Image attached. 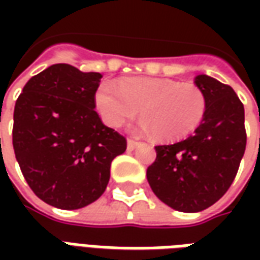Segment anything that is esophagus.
I'll return each instance as SVG.
<instances>
[{"label": "esophagus", "mask_w": 260, "mask_h": 260, "mask_svg": "<svg viewBox=\"0 0 260 260\" xmlns=\"http://www.w3.org/2000/svg\"><path fill=\"white\" fill-rule=\"evenodd\" d=\"M138 145H139L138 142L132 141V139H128V142H126V149H128L129 152H132V150H135Z\"/></svg>", "instance_id": "obj_1"}]
</instances>
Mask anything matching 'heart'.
Returning a JSON list of instances; mask_svg holds the SVG:
<instances>
[{
  "label": "heart",
  "mask_w": 260,
  "mask_h": 260,
  "mask_svg": "<svg viewBox=\"0 0 260 260\" xmlns=\"http://www.w3.org/2000/svg\"><path fill=\"white\" fill-rule=\"evenodd\" d=\"M96 106L103 121L118 128L139 113L136 126L142 135H154L157 141L175 142L201 125L206 115L205 91L193 83L160 78H132L117 86L103 82L96 91Z\"/></svg>",
  "instance_id": "1"
}]
</instances>
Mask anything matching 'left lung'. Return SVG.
<instances>
[{
	"label": "left lung",
	"instance_id": "1",
	"mask_svg": "<svg viewBox=\"0 0 260 260\" xmlns=\"http://www.w3.org/2000/svg\"><path fill=\"white\" fill-rule=\"evenodd\" d=\"M195 85L206 94L205 118L185 141L154 147L146 173L154 195L184 213L202 212L229 191L246 146L244 106L233 87L207 75Z\"/></svg>",
	"mask_w": 260,
	"mask_h": 260
}]
</instances>
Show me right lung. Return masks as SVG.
Here are the masks:
<instances>
[{
    "instance_id": "1",
    "label": "right lung",
    "mask_w": 260,
    "mask_h": 260,
    "mask_svg": "<svg viewBox=\"0 0 260 260\" xmlns=\"http://www.w3.org/2000/svg\"><path fill=\"white\" fill-rule=\"evenodd\" d=\"M99 72L54 64L29 79L16 100L12 143L22 174L43 202L75 210L107 188L124 136L103 124L94 94Z\"/></svg>"
}]
</instances>
